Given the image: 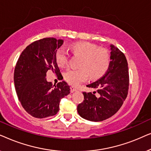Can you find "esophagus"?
<instances>
[{
	"mask_svg": "<svg viewBox=\"0 0 151 151\" xmlns=\"http://www.w3.org/2000/svg\"><path fill=\"white\" fill-rule=\"evenodd\" d=\"M70 89H71V93H73L76 91V88L75 87H73V86H71V87H70Z\"/></svg>",
	"mask_w": 151,
	"mask_h": 151,
	"instance_id": "esophagus-1",
	"label": "esophagus"
}]
</instances>
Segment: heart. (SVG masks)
Instances as JSON below:
<instances>
[{
  "mask_svg": "<svg viewBox=\"0 0 151 151\" xmlns=\"http://www.w3.org/2000/svg\"><path fill=\"white\" fill-rule=\"evenodd\" d=\"M73 55L81 57L79 69H67L64 77L68 83L78 86L88 80V76L97 79L104 75L110 65V56L106 49L100 48L89 42H79L69 47ZM55 61L60 67H65L68 56L63 49H58L55 54Z\"/></svg>",
  "mask_w": 151,
  "mask_h": 151,
  "instance_id": "obj_1",
  "label": "heart"
}]
</instances>
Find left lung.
Returning <instances> with one entry per match:
<instances>
[{
    "label": "left lung",
    "mask_w": 151,
    "mask_h": 151,
    "mask_svg": "<svg viewBox=\"0 0 151 151\" xmlns=\"http://www.w3.org/2000/svg\"><path fill=\"white\" fill-rule=\"evenodd\" d=\"M111 62L106 73L100 79L86 85L97 89L83 92L84 101L77 110L82 118L93 122L103 121L115 114L127 98L129 86L128 63L118 48L111 45Z\"/></svg>",
    "instance_id": "1"
}]
</instances>
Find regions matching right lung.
Instances as JSON below:
<instances>
[{"label": "right lung", "instance_id": "add662e5", "mask_svg": "<svg viewBox=\"0 0 151 151\" xmlns=\"http://www.w3.org/2000/svg\"><path fill=\"white\" fill-rule=\"evenodd\" d=\"M63 44V40L54 38L35 41L24 49L16 65L14 80L16 93L24 110L36 118L55 115L61 99L70 93L66 82L53 85L46 78L50 69L58 78L62 76L55 54Z\"/></svg>", "mask_w": 151, "mask_h": 151}]
</instances>
